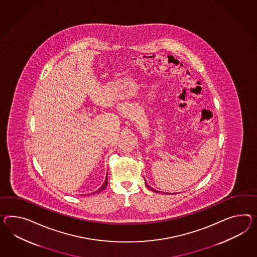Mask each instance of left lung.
<instances>
[{"label": "left lung", "mask_w": 257, "mask_h": 257, "mask_svg": "<svg viewBox=\"0 0 257 257\" xmlns=\"http://www.w3.org/2000/svg\"><path fill=\"white\" fill-rule=\"evenodd\" d=\"M145 184H146V186H147V187H148V188H149L150 190L154 191V192H156V193H159V191L156 190V189H153V188H152V187H150V186H149L148 184H146V183H145Z\"/></svg>", "instance_id": "8db88e82"}]
</instances>
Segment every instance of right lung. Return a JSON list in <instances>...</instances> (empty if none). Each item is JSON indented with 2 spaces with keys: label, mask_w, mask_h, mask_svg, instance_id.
<instances>
[{
  "label": "right lung",
  "mask_w": 257,
  "mask_h": 257,
  "mask_svg": "<svg viewBox=\"0 0 257 257\" xmlns=\"http://www.w3.org/2000/svg\"><path fill=\"white\" fill-rule=\"evenodd\" d=\"M107 184H108V172H107V176H106L105 181H104L103 184L101 185V187L99 188V190L95 191V192L92 193V194H98V193H99V192H101V191L103 190V189L105 188L106 186H107Z\"/></svg>",
  "instance_id": "obj_1"
}]
</instances>
